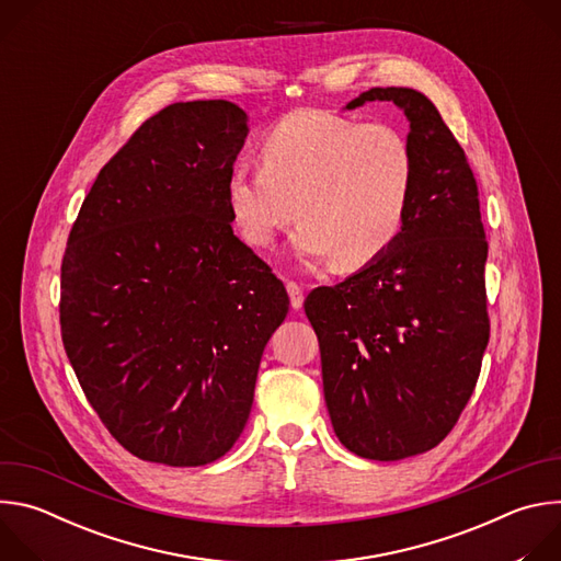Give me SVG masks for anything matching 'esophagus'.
Listing matches in <instances>:
<instances>
[{"instance_id": "obj_1", "label": "esophagus", "mask_w": 561, "mask_h": 561, "mask_svg": "<svg viewBox=\"0 0 561 561\" xmlns=\"http://www.w3.org/2000/svg\"><path fill=\"white\" fill-rule=\"evenodd\" d=\"M286 288H288V297H290V306L297 310V308H301V304H304V288L297 284V282H288L286 284Z\"/></svg>"}]
</instances>
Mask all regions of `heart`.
Segmentation results:
<instances>
[{"instance_id":"obj_1","label":"heart","mask_w":561,"mask_h":561,"mask_svg":"<svg viewBox=\"0 0 561 561\" xmlns=\"http://www.w3.org/2000/svg\"><path fill=\"white\" fill-rule=\"evenodd\" d=\"M257 162L260 171L237 167L224 184L230 221L253 249H271L299 215L301 255L357 271L407 230L415 152L390 124L299 108L266 130Z\"/></svg>"}]
</instances>
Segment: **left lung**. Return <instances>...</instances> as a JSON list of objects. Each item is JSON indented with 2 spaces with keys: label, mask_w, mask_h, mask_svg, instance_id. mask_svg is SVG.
I'll return each mask as SVG.
<instances>
[{
  "label": "left lung",
  "mask_w": 561,
  "mask_h": 561,
  "mask_svg": "<svg viewBox=\"0 0 561 561\" xmlns=\"http://www.w3.org/2000/svg\"><path fill=\"white\" fill-rule=\"evenodd\" d=\"M404 108L415 199L399 242L357 275L308 293L340 442L377 461L435 448L457 424L491 337L489 242L468 159L433 102L413 89H370L346 104Z\"/></svg>",
  "instance_id": "obj_1"
}]
</instances>
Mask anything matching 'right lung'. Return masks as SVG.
<instances>
[{
  "mask_svg": "<svg viewBox=\"0 0 561 561\" xmlns=\"http://www.w3.org/2000/svg\"><path fill=\"white\" fill-rule=\"evenodd\" d=\"M247 133L226 100L162 108L104 164L68 234L64 351L144 461L204 466L232 448L288 312L282 279L230 226L224 184Z\"/></svg>",
  "mask_w": 561,
  "mask_h": 561,
  "instance_id": "1",
  "label": "right lung"
}]
</instances>
